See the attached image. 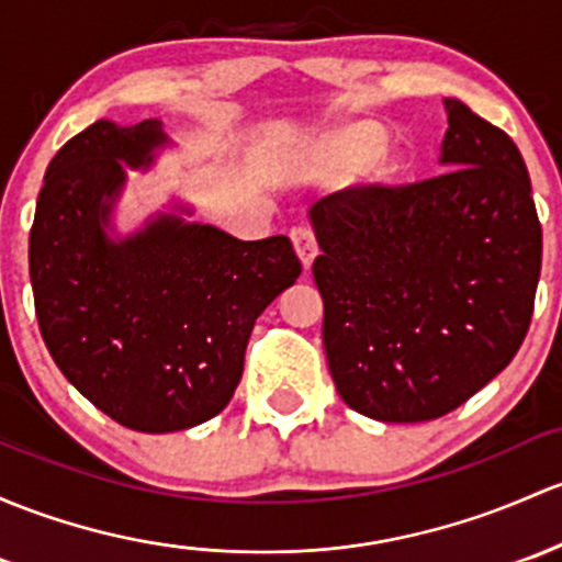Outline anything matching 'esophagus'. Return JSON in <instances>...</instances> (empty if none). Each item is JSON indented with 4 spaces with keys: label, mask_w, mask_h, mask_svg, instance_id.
Returning <instances> with one entry per match:
<instances>
[{
    "label": "esophagus",
    "mask_w": 562,
    "mask_h": 562,
    "mask_svg": "<svg viewBox=\"0 0 562 562\" xmlns=\"http://www.w3.org/2000/svg\"><path fill=\"white\" fill-rule=\"evenodd\" d=\"M292 244H294V251H297L300 259H303L305 268H311L313 257H316V251H318V240H316V233H313V227H307V225L294 227Z\"/></svg>",
    "instance_id": "esophagus-1"
}]
</instances>
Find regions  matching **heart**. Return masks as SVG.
I'll return each instance as SVG.
<instances>
[{
	"instance_id": "1",
	"label": "heart",
	"mask_w": 562,
	"mask_h": 562,
	"mask_svg": "<svg viewBox=\"0 0 562 562\" xmlns=\"http://www.w3.org/2000/svg\"><path fill=\"white\" fill-rule=\"evenodd\" d=\"M380 147H383V134H380L375 125H359V128L348 131L340 142L342 158H346L348 162H353V166L375 158V155L380 153Z\"/></svg>"
}]
</instances>
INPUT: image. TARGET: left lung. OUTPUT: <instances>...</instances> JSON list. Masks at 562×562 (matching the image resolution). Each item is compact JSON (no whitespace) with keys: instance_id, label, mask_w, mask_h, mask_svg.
<instances>
[{"instance_id":"left-lung-1","label":"left lung","mask_w":562,"mask_h":562,"mask_svg":"<svg viewBox=\"0 0 562 562\" xmlns=\"http://www.w3.org/2000/svg\"><path fill=\"white\" fill-rule=\"evenodd\" d=\"M445 112V171L311 209L331 380L385 424L461 407L515 359L533 316L541 225L520 149L458 99Z\"/></svg>"}]
</instances>
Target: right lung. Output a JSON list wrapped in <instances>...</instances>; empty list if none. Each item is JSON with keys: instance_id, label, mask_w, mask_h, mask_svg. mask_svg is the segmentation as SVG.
<instances>
[{"instance_id": "1", "label": "right lung", "mask_w": 562, "mask_h": 562, "mask_svg": "<svg viewBox=\"0 0 562 562\" xmlns=\"http://www.w3.org/2000/svg\"><path fill=\"white\" fill-rule=\"evenodd\" d=\"M166 144L158 120H99L50 160L29 235L42 340L66 380L120 426L182 431L233 400L259 313L303 273L292 240H238L158 216L106 238L128 166Z\"/></svg>"}]
</instances>
